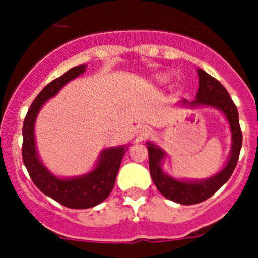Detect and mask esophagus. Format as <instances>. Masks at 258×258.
<instances>
[{
	"mask_svg": "<svg viewBox=\"0 0 258 258\" xmlns=\"http://www.w3.org/2000/svg\"><path fill=\"white\" fill-rule=\"evenodd\" d=\"M150 133H151V131H150L149 127L143 126V127H141V129H140V137H141V138H143V137H147Z\"/></svg>",
	"mask_w": 258,
	"mask_h": 258,
	"instance_id": "1",
	"label": "esophagus"
}]
</instances>
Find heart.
I'll use <instances>...</instances> for the list:
<instances>
[{
    "label": "heart",
    "instance_id": "heart-1",
    "mask_svg": "<svg viewBox=\"0 0 258 258\" xmlns=\"http://www.w3.org/2000/svg\"><path fill=\"white\" fill-rule=\"evenodd\" d=\"M163 80H165V79H163Z\"/></svg>",
    "mask_w": 258,
    "mask_h": 258
}]
</instances>
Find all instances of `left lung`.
<instances>
[{"label": "left lung", "instance_id": "obj_1", "mask_svg": "<svg viewBox=\"0 0 258 258\" xmlns=\"http://www.w3.org/2000/svg\"><path fill=\"white\" fill-rule=\"evenodd\" d=\"M198 75H199V89L195 95V99L192 102L183 99L181 103L188 107H213V108L222 111L229 121L232 134L231 152H230V159L226 165L223 166V169L220 170L217 174H214L208 179L192 182L178 181V179H174L165 174L161 169V160L165 156V152L154 143L147 142L150 174H151L155 186L166 199L183 204V206H191V204L204 202L211 198L214 192H217L223 184L229 181L236 164H238L241 141H243V134H241L240 125H239L238 108L230 98L225 86L218 80L212 77L206 71L200 70V68L198 70Z\"/></svg>", "mask_w": 258, "mask_h": 258}]
</instances>
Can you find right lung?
<instances>
[{
    "instance_id": "obj_1",
    "label": "right lung",
    "mask_w": 258,
    "mask_h": 258,
    "mask_svg": "<svg viewBox=\"0 0 258 258\" xmlns=\"http://www.w3.org/2000/svg\"><path fill=\"white\" fill-rule=\"evenodd\" d=\"M86 66L71 68L47 84L32 102L23 122V163L29 177L40 191L71 209H86L107 199L113 188L118 168L127 147L118 146L101 152L97 166L88 174L75 178H58L49 172L38 159L35 142V122L42 104L52 98L68 81L85 72Z\"/></svg>"
}]
</instances>
